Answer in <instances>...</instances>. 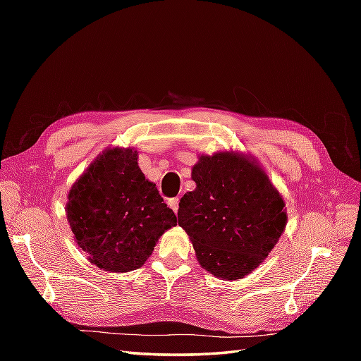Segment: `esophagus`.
I'll use <instances>...</instances> for the list:
<instances>
[{
	"label": "esophagus",
	"instance_id": "obj_1",
	"mask_svg": "<svg viewBox=\"0 0 361 361\" xmlns=\"http://www.w3.org/2000/svg\"><path fill=\"white\" fill-rule=\"evenodd\" d=\"M169 206H171L172 211H173L175 214L178 212V208H180V198H171V200H169Z\"/></svg>",
	"mask_w": 361,
	"mask_h": 361
}]
</instances>
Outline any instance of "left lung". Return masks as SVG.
Segmentation results:
<instances>
[{
  "label": "left lung",
  "instance_id": "8db88e82",
  "mask_svg": "<svg viewBox=\"0 0 361 361\" xmlns=\"http://www.w3.org/2000/svg\"><path fill=\"white\" fill-rule=\"evenodd\" d=\"M192 180L197 188L180 200L178 225L204 270L240 279L259 267L283 233L282 197L255 161L233 152L202 157Z\"/></svg>",
  "mask_w": 361,
  "mask_h": 361
}]
</instances>
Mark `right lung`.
Instances as JSON below:
<instances>
[{
    "instance_id": "1",
    "label": "right lung",
    "mask_w": 361,
    "mask_h": 361,
    "mask_svg": "<svg viewBox=\"0 0 361 361\" xmlns=\"http://www.w3.org/2000/svg\"><path fill=\"white\" fill-rule=\"evenodd\" d=\"M66 216L91 264L126 273L144 265L159 235L176 225L132 149L104 152L68 194Z\"/></svg>"
}]
</instances>
